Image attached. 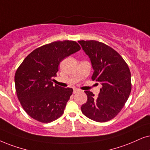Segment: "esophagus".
<instances>
[{
    "instance_id": "obj_1",
    "label": "esophagus",
    "mask_w": 150,
    "mask_h": 150,
    "mask_svg": "<svg viewBox=\"0 0 150 150\" xmlns=\"http://www.w3.org/2000/svg\"><path fill=\"white\" fill-rule=\"evenodd\" d=\"M78 92H79V89H77V88H75L73 90V93L74 94H75V93H78Z\"/></svg>"
}]
</instances>
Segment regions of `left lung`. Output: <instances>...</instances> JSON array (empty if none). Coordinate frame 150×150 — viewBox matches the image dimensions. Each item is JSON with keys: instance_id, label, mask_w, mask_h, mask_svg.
<instances>
[{"instance_id": "1", "label": "left lung", "mask_w": 150, "mask_h": 150, "mask_svg": "<svg viewBox=\"0 0 150 150\" xmlns=\"http://www.w3.org/2000/svg\"><path fill=\"white\" fill-rule=\"evenodd\" d=\"M78 42L91 62L94 70L92 80L102 86L97 98L85 91L87 101L81 106V112L96 122H107L120 113L129 96L130 70L120 54L105 43L95 40Z\"/></svg>"}]
</instances>
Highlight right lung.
Listing matches in <instances>:
<instances>
[{
	"instance_id": "obj_1",
	"label": "right lung",
	"mask_w": 150,
	"mask_h": 150,
	"mask_svg": "<svg viewBox=\"0 0 150 150\" xmlns=\"http://www.w3.org/2000/svg\"><path fill=\"white\" fill-rule=\"evenodd\" d=\"M80 49L76 41H54L35 49L18 66L14 76L17 98L30 117L48 123L62 116L73 90L53 86V77L60 62Z\"/></svg>"
}]
</instances>
